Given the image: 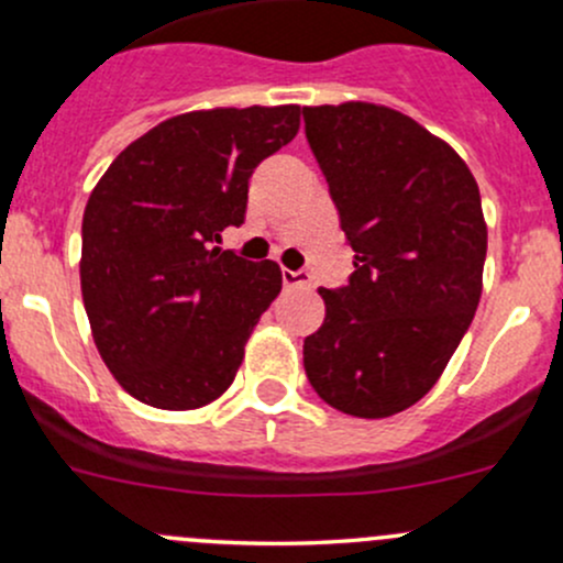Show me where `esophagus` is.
<instances>
[{
  "label": "esophagus",
  "instance_id": "esophagus-1",
  "mask_svg": "<svg viewBox=\"0 0 563 563\" xmlns=\"http://www.w3.org/2000/svg\"><path fill=\"white\" fill-rule=\"evenodd\" d=\"M283 286L286 288H297V286H310L308 272H294V269H283Z\"/></svg>",
  "mask_w": 563,
  "mask_h": 563
}]
</instances>
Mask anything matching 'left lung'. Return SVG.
I'll return each mask as SVG.
<instances>
[{
  "label": "left lung",
  "mask_w": 563,
  "mask_h": 563,
  "mask_svg": "<svg viewBox=\"0 0 563 563\" xmlns=\"http://www.w3.org/2000/svg\"><path fill=\"white\" fill-rule=\"evenodd\" d=\"M305 133L354 250L343 288L305 338L323 402L384 419L422 400L482 297L487 225L463 157L395 108L305 106Z\"/></svg>",
  "instance_id": "1"
}]
</instances>
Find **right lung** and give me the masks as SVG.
<instances>
[{
    "label": "right lung",
    "instance_id": "1",
    "mask_svg": "<svg viewBox=\"0 0 563 563\" xmlns=\"http://www.w3.org/2000/svg\"><path fill=\"white\" fill-rule=\"evenodd\" d=\"M299 106L209 108L166 119L108 166L81 225V294L95 345L124 391L190 411L234 382L275 261L214 247L240 225L247 181L297 135Z\"/></svg>",
    "mask_w": 563,
    "mask_h": 563
}]
</instances>
